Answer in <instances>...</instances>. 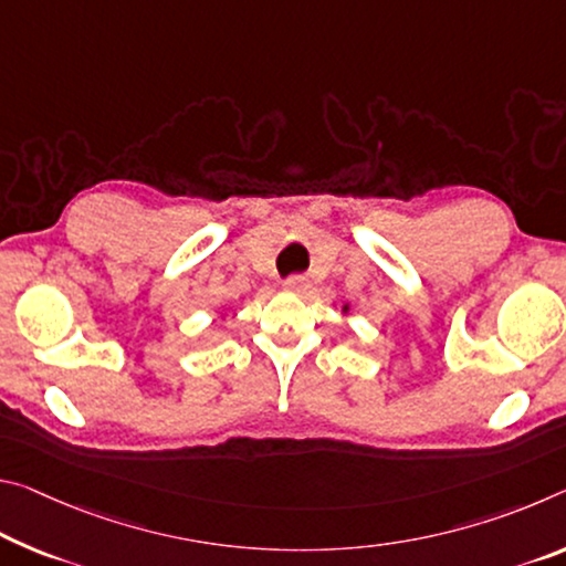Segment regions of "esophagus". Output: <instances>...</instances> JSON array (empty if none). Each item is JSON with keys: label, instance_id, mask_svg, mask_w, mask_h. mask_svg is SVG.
<instances>
[{"label": "esophagus", "instance_id": "34e87169", "mask_svg": "<svg viewBox=\"0 0 566 566\" xmlns=\"http://www.w3.org/2000/svg\"><path fill=\"white\" fill-rule=\"evenodd\" d=\"M282 286H284L286 292L302 294V292L307 290V286H310V282H307V276H302V274H292V276H286V280L282 282Z\"/></svg>", "mask_w": 566, "mask_h": 566}]
</instances>
